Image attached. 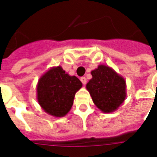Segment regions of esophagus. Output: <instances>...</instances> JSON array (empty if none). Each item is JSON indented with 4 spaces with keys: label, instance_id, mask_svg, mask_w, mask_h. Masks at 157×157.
<instances>
[{
    "label": "esophagus",
    "instance_id": "1",
    "mask_svg": "<svg viewBox=\"0 0 157 157\" xmlns=\"http://www.w3.org/2000/svg\"><path fill=\"white\" fill-rule=\"evenodd\" d=\"M81 82H82V84L84 85H86L87 80H86V78H85V76H83V77H81Z\"/></svg>",
    "mask_w": 157,
    "mask_h": 157
}]
</instances>
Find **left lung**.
Segmentation results:
<instances>
[{"label": "left lung", "instance_id": "obj_1", "mask_svg": "<svg viewBox=\"0 0 157 157\" xmlns=\"http://www.w3.org/2000/svg\"><path fill=\"white\" fill-rule=\"evenodd\" d=\"M92 79L87 83L95 105L104 113L116 111L126 98V82L123 76L104 64L91 72Z\"/></svg>", "mask_w": 157, "mask_h": 157}]
</instances>
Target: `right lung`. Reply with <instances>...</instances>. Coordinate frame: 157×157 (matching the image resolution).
<instances>
[{
	"label": "right lung",
	"instance_id": "1",
	"mask_svg": "<svg viewBox=\"0 0 157 157\" xmlns=\"http://www.w3.org/2000/svg\"><path fill=\"white\" fill-rule=\"evenodd\" d=\"M81 87L82 83L76 76L68 75L61 66L52 67L38 81V103L49 115L64 117L70 111L75 94Z\"/></svg>",
	"mask_w": 157,
	"mask_h": 157
}]
</instances>
